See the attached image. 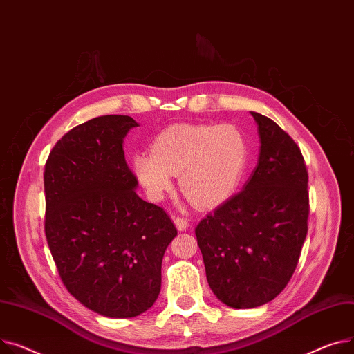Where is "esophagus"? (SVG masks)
I'll use <instances>...</instances> for the list:
<instances>
[{"label":"esophagus","instance_id":"obj_1","mask_svg":"<svg viewBox=\"0 0 354 354\" xmlns=\"http://www.w3.org/2000/svg\"><path fill=\"white\" fill-rule=\"evenodd\" d=\"M173 221H174L176 227L178 228V230H180V232L185 230V228H187V227H189V220H187V218H184V217H181V216H173Z\"/></svg>","mask_w":354,"mask_h":354}]
</instances>
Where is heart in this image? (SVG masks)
Instances as JSON below:
<instances>
[{
	"label": "heart",
	"mask_w": 354,
	"mask_h": 354,
	"mask_svg": "<svg viewBox=\"0 0 354 354\" xmlns=\"http://www.w3.org/2000/svg\"><path fill=\"white\" fill-rule=\"evenodd\" d=\"M248 158L245 136L230 124H177L153 140L151 154L134 156L133 170L150 198H162L171 190V176H178L181 193L207 209L234 193Z\"/></svg>",
	"instance_id": "b5f03b06"
}]
</instances>
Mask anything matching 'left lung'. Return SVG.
<instances>
[{
  "label": "left lung",
  "instance_id": "left-lung-1",
  "mask_svg": "<svg viewBox=\"0 0 354 354\" xmlns=\"http://www.w3.org/2000/svg\"><path fill=\"white\" fill-rule=\"evenodd\" d=\"M252 115L261 142L253 176L196 227L207 281L234 308L266 304L283 292L297 267L310 213L299 145L273 120Z\"/></svg>",
  "mask_w": 354,
  "mask_h": 354
}]
</instances>
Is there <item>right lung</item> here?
<instances>
[{
	"mask_svg": "<svg viewBox=\"0 0 354 354\" xmlns=\"http://www.w3.org/2000/svg\"><path fill=\"white\" fill-rule=\"evenodd\" d=\"M138 124L101 115L70 130L44 170V230L58 274L81 304L127 319L149 310L161 288V261L177 228L136 193L122 140Z\"/></svg>",
	"mask_w": 354,
	"mask_h": 354,
	"instance_id": "right-lung-1",
	"label": "right lung"
}]
</instances>
